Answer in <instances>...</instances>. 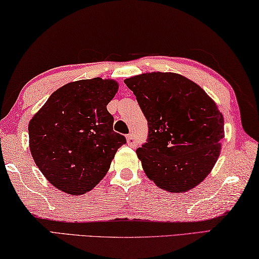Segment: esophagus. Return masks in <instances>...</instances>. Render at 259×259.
<instances>
[{"instance_id":"esophagus-1","label":"esophagus","mask_w":259,"mask_h":259,"mask_svg":"<svg viewBox=\"0 0 259 259\" xmlns=\"http://www.w3.org/2000/svg\"><path fill=\"white\" fill-rule=\"evenodd\" d=\"M127 143H128V146H131V147L137 146V145H135L137 141H135V138H134V135L132 133H130L128 135H127Z\"/></svg>"}]
</instances>
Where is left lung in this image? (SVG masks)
Listing matches in <instances>:
<instances>
[{"mask_svg":"<svg viewBox=\"0 0 259 259\" xmlns=\"http://www.w3.org/2000/svg\"><path fill=\"white\" fill-rule=\"evenodd\" d=\"M148 121L138 157L159 188L182 193L209 175L220 154L224 118L196 83L171 72L125 80Z\"/></svg>","mask_w":259,"mask_h":259,"instance_id":"8db88e82","label":"left lung"}]
</instances>
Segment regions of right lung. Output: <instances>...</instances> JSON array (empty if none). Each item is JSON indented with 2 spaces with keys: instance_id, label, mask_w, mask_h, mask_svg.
<instances>
[{
  "instance_id": "obj_1",
  "label": "right lung",
  "mask_w": 259,
  "mask_h": 259,
  "mask_svg": "<svg viewBox=\"0 0 259 259\" xmlns=\"http://www.w3.org/2000/svg\"><path fill=\"white\" fill-rule=\"evenodd\" d=\"M117 91L113 80L70 82L54 92L29 121L34 162L57 189L71 195L90 192L126 143L124 135L113 132L107 109Z\"/></svg>"
}]
</instances>
